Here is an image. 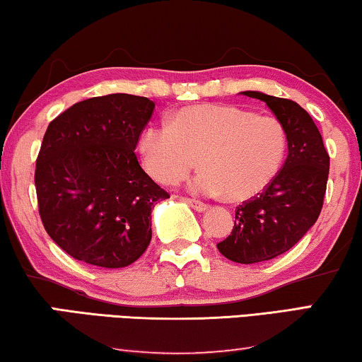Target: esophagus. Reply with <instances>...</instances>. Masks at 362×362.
I'll use <instances>...</instances> for the list:
<instances>
[{
	"instance_id": "1",
	"label": "esophagus",
	"mask_w": 362,
	"mask_h": 362,
	"mask_svg": "<svg viewBox=\"0 0 362 362\" xmlns=\"http://www.w3.org/2000/svg\"><path fill=\"white\" fill-rule=\"evenodd\" d=\"M185 200H186L189 205H191L194 210H197V212H204V210H207V207H209V205L205 204V202H202V200L191 199V197H185Z\"/></svg>"
}]
</instances>
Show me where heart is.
Listing matches in <instances>:
<instances>
[{
    "label": "heart",
    "instance_id": "b5f03b06",
    "mask_svg": "<svg viewBox=\"0 0 362 362\" xmlns=\"http://www.w3.org/2000/svg\"><path fill=\"white\" fill-rule=\"evenodd\" d=\"M288 136L274 116L230 105H192L153 123L141 136V153L150 175L176 186L197 166L202 175L192 189L209 196L225 194L243 202L265 191L280 171Z\"/></svg>",
    "mask_w": 362,
    "mask_h": 362
}]
</instances>
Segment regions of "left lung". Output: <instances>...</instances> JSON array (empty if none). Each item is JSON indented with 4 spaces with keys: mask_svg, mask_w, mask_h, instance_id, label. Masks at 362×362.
Wrapping results in <instances>:
<instances>
[{
    "mask_svg": "<svg viewBox=\"0 0 362 362\" xmlns=\"http://www.w3.org/2000/svg\"><path fill=\"white\" fill-rule=\"evenodd\" d=\"M262 100L288 136V157L270 186L236 207L231 235L216 244L238 264L264 262L281 255L319 218L329 180L330 157L308 111L288 98L243 92Z\"/></svg>",
    "mask_w": 362,
    "mask_h": 362,
    "instance_id": "1",
    "label": "left lung"
}]
</instances>
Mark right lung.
Instances as JSON below:
<instances>
[{"label":"right lung","instance_id":"right-lung-1","mask_svg":"<svg viewBox=\"0 0 362 362\" xmlns=\"http://www.w3.org/2000/svg\"><path fill=\"white\" fill-rule=\"evenodd\" d=\"M146 97L111 93L72 105L48 124L35 163L38 214L71 257L119 269L152 239V209L170 194L139 163L152 118Z\"/></svg>","mask_w":362,"mask_h":362}]
</instances>
